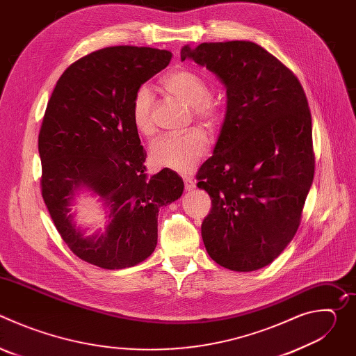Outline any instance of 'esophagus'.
I'll return each mask as SVG.
<instances>
[{
	"mask_svg": "<svg viewBox=\"0 0 356 356\" xmlns=\"http://www.w3.org/2000/svg\"><path fill=\"white\" fill-rule=\"evenodd\" d=\"M183 181H184L186 190H191V188L195 187V181H194L193 177H190V176H183Z\"/></svg>",
	"mask_w": 356,
	"mask_h": 356,
	"instance_id": "esophagus-1",
	"label": "esophagus"
}]
</instances>
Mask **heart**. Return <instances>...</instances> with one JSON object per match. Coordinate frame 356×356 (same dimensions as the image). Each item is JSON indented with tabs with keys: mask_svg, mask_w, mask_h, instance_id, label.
I'll list each match as a JSON object with an SVG mask.
<instances>
[{
	"mask_svg": "<svg viewBox=\"0 0 356 356\" xmlns=\"http://www.w3.org/2000/svg\"><path fill=\"white\" fill-rule=\"evenodd\" d=\"M163 88L175 98L190 107L195 121L216 131L224 117V101L210 92L207 79L191 67H180L169 73ZM131 122L140 135L154 132V94L146 86H140L132 95L129 108ZM209 150V139L200 129H190L181 135H169L156 139L149 147V161L156 168L188 172Z\"/></svg>",
	"mask_w": 356,
	"mask_h": 356,
	"instance_id": "obj_1",
	"label": "heart"
}]
</instances>
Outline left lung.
I'll list each match as a JSON object with an SVG mask.
<instances>
[{"mask_svg":"<svg viewBox=\"0 0 356 356\" xmlns=\"http://www.w3.org/2000/svg\"><path fill=\"white\" fill-rule=\"evenodd\" d=\"M227 88V114L195 179L213 207L201 236L213 261L235 272L272 264L296 235L314 179L313 127L298 79L246 40L184 46Z\"/></svg>","mask_w":356,"mask_h":356,"instance_id":"left-lung-1","label":"left lung"}]
</instances>
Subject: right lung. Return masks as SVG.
Listing matches in <instances>:
<instances>
[{
  "label": "right lung",
  "instance_id": "obj_1",
  "mask_svg": "<svg viewBox=\"0 0 356 356\" xmlns=\"http://www.w3.org/2000/svg\"><path fill=\"white\" fill-rule=\"evenodd\" d=\"M170 59L154 47L99 49L72 63L50 95L38 139L42 197L62 239L94 266L125 269L150 257L159 209L183 193L176 172L145 173L146 152L129 117L134 92ZM83 186L108 207L103 236L83 237L72 222L70 206Z\"/></svg>",
  "mask_w": 356,
  "mask_h": 356
}]
</instances>
